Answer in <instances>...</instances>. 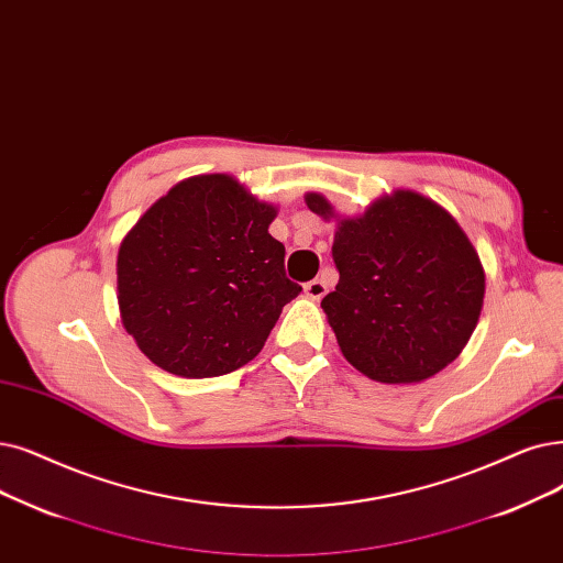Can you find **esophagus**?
Masks as SVG:
<instances>
[{"label":"esophagus","mask_w":563,"mask_h":563,"mask_svg":"<svg viewBox=\"0 0 563 563\" xmlns=\"http://www.w3.org/2000/svg\"><path fill=\"white\" fill-rule=\"evenodd\" d=\"M303 291H306V297H310V299H314V301H320L327 291H329V287H327V283L322 280V278H314V280H310V283H306L303 285Z\"/></svg>","instance_id":"34e87169"}]
</instances>
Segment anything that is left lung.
<instances>
[{"instance_id":"8db88e82","label":"left lung","mask_w":563,"mask_h":563,"mask_svg":"<svg viewBox=\"0 0 563 563\" xmlns=\"http://www.w3.org/2000/svg\"><path fill=\"white\" fill-rule=\"evenodd\" d=\"M306 205L324 221L335 216L320 192H308ZM331 253L340 280L322 308L358 373L411 384L457 358L478 322L485 274L446 209L396 190L338 221Z\"/></svg>"}]
</instances>
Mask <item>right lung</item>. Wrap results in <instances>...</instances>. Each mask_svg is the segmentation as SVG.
<instances>
[{"instance_id": "add662e5", "label": "right lung", "mask_w": 563, "mask_h": 563, "mask_svg": "<svg viewBox=\"0 0 563 563\" xmlns=\"http://www.w3.org/2000/svg\"><path fill=\"white\" fill-rule=\"evenodd\" d=\"M276 207L230 175L179 181L146 209L117 255L121 324L158 368L190 379L253 361L301 285L268 234Z\"/></svg>"}]
</instances>
